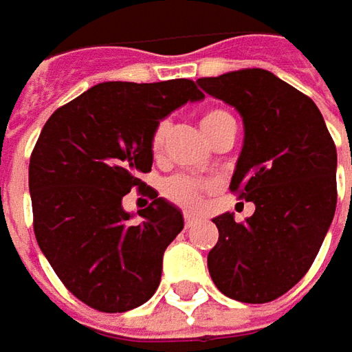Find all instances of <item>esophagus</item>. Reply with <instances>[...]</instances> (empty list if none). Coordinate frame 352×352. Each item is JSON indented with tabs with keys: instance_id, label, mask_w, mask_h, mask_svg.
Segmentation results:
<instances>
[{
	"instance_id": "1",
	"label": "esophagus",
	"mask_w": 352,
	"mask_h": 352,
	"mask_svg": "<svg viewBox=\"0 0 352 352\" xmlns=\"http://www.w3.org/2000/svg\"><path fill=\"white\" fill-rule=\"evenodd\" d=\"M196 215H194V213H190V211H186V213H184V223H186V227H192V225L196 223Z\"/></svg>"
}]
</instances>
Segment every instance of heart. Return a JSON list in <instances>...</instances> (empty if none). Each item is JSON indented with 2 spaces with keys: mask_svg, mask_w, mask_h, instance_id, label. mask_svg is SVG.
<instances>
[{
  "mask_svg": "<svg viewBox=\"0 0 352 352\" xmlns=\"http://www.w3.org/2000/svg\"><path fill=\"white\" fill-rule=\"evenodd\" d=\"M227 119H231V116L223 109H210L201 117V127L208 133V137H211V133ZM168 129L170 125L166 119L158 121L156 127L153 129V133H151V153L155 156H160V153H162ZM160 190H162V196L172 204H176V206L196 208L197 204L201 201V196L206 192L213 190V182L204 180V178H196V176H188V174H174V176H168V178L162 180Z\"/></svg>",
  "mask_w": 352,
  "mask_h": 352,
  "instance_id": "heart-1",
  "label": "heart"
}]
</instances>
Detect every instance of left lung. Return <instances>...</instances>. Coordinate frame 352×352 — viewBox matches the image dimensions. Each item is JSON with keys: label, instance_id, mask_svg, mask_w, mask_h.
I'll list each match as a JSON object with an SVG mask.
<instances>
[{"label": "left lung", "instance_id": "left-lung-1", "mask_svg": "<svg viewBox=\"0 0 352 352\" xmlns=\"http://www.w3.org/2000/svg\"><path fill=\"white\" fill-rule=\"evenodd\" d=\"M197 84L243 117L245 144L229 190L256 208L243 223L231 213L213 219L211 280L227 298L266 304L294 288L318 256L337 208V148L311 98L268 70Z\"/></svg>", "mask_w": 352, "mask_h": 352}]
</instances>
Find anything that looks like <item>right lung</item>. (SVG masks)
<instances>
[{
	"label": "right lung",
	"instance_id": "obj_1",
	"mask_svg": "<svg viewBox=\"0 0 352 352\" xmlns=\"http://www.w3.org/2000/svg\"><path fill=\"white\" fill-rule=\"evenodd\" d=\"M196 82H103L48 117L29 162L36 243L62 284L105 314L139 307L160 284L162 254L182 231V213L144 188L151 133L186 102ZM133 187L153 204L129 224L120 199Z\"/></svg>",
	"mask_w": 352,
	"mask_h": 352
}]
</instances>
